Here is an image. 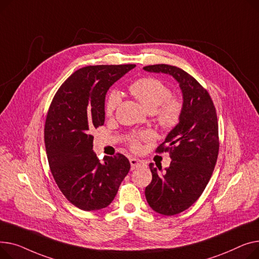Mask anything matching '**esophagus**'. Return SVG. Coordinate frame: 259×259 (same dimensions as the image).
Returning <instances> with one entry per match:
<instances>
[{
	"mask_svg": "<svg viewBox=\"0 0 259 259\" xmlns=\"http://www.w3.org/2000/svg\"><path fill=\"white\" fill-rule=\"evenodd\" d=\"M130 163H131V167L132 169H136L138 168V167L143 165V161L139 160V159H136V158H131L130 159Z\"/></svg>",
	"mask_w": 259,
	"mask_h": 259,
	"instance_id": "1",
	"label": "esophagus"
}]
</instances>
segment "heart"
<instances>
[{"label": "heart", "mask_w": 259, "mask_h": 259, "mask_svg": "<svg viewBox=\"0 0 259 259\" xmlns=\"http://www.w3.org/2000/svg\"><path fill=\"white\" fill-rule=\"evenodd\" d=\"M130 92L139 100L149 112H154L157 122L164 130L175 128L181 120L183 112V103L181 99L171 96L170 90L162 80L155 77H143L134 81L130 85ZM121 98L116 91H111L106 96L104 110L106 115H113L120 104ZM153 135L143 132L131 138L133 149H138L142 140H149Z\"/></svg>", "instance_id": "1"}]
</instances>
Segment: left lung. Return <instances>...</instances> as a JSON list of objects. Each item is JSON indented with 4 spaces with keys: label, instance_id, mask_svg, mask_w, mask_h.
<instances>
[{
    "label": "left lung",
    "instance_id": "obj_1",
    "mask_svg": "<svg viewBox=\"0 0 259 259\" xmlns=\"http://www.w3.org/2000/svg\"><path fill=\"white\" fill-rule=\"evenodd\" d=\"M154 73L169 74L183 94V112L179 124L167 135L157 153H169L168 168L157 170L145 188L151 209L163 215H175L188 209L205 190L217 164L220 142L215 106L207 90L184 70L169 65L143 68Z\"/></svg>",
    "mask_w": 259,
    "mask_h": 259
}]
</instances>
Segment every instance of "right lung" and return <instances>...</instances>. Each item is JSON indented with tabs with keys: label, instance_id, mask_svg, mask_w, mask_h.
<instances>
[{
	"label": "right lung",
	"instance_id": "right-lung-1",
	"mask_svg": "<svg viewBox=\"0 0 259 259\" xmlns=\"http://www.w3.org/2000/svg\"><path fill=\"white\" fill-rule=\"evenodd\" d=\"M135 67H83L60 85L50 104L45 123L50 169L66 199L81 210L108 207L130 171V161L122 154L99 161L91 132L104 123L108 90Z\"/></svg>",
	"mask_w": 259,
	"mask_h": 259
}]
</instances>
